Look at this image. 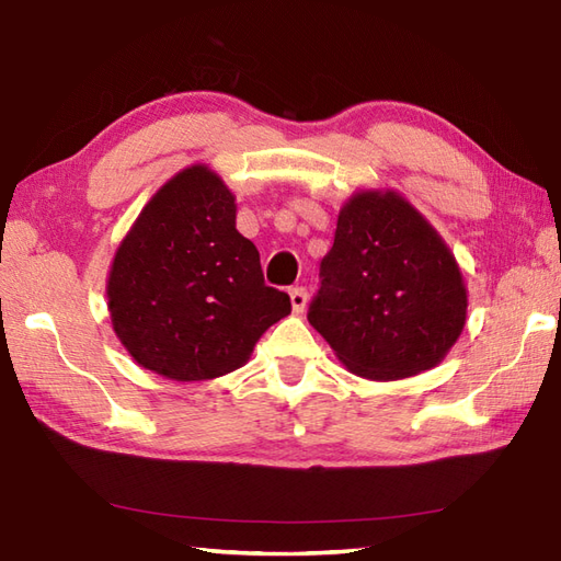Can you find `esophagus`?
Wrapping results in <instances>:
<instances>
[{"label":"esophagus","instance_id":"esophagus-1","mask_svg":"<svg viewBox=\"0 0 561 561\" xmlns=\"http://www.w3.org/2000/svg\"><path fill=\"white\" fill-rule=\"evenodd\" d=\"M290 305L295 314H302L307 307V290L305 288H293L290 290Z\"/></svg>","mask_w":561,"mask_h":561}]
</instances>
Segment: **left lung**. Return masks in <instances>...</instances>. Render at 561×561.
Segmentation results:
<instances>
[{"label":"left lung","instance_id":"obj_1","mask_svg":"<svg viewBox=\"0 0 561 561\" xmlns=\"http://www.w3.org/2000/svg\"><path fill=\"white\" fill-rule=\"evenodd\" d=\"M466 314L456 256L408 198L393 190L347 198L307 319L353 375L396 381L437 367Z\"/></svg>","mask_w":561,"mask_h":561}]
</instances>
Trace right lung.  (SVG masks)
Returning a JSON list of instances; mask_svg holds the SVG:
<instances>
[{
    "label": "right lung",
    "instance_id": "obj_1",
    "mask_svg": "<svg viewBox=\"0 0 561 561\" xmlns=\"http://www.w3.org/2000/svg\"><path fill=\"white\" fill-rule=\"evenodd\" d=\"M234 218V194L198 163L160 186L124 234L107 309L119 343L144 369L172 381L222 377L290 314V297L264 283L256 247Z\"/></svg>",
    "mask_w": 561,
    "mask_h": 561
}]
</instances>
